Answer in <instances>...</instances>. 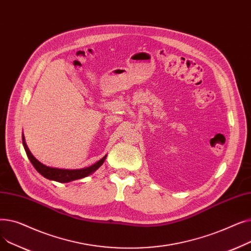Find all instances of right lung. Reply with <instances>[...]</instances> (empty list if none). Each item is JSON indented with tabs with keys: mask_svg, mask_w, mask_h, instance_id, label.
Segmentation results:
<instances>
[{
	"mask_svg": "<svg viewBox=\"0 0 251 251\" xmlns=\"http://www.w3.org/2000/svg\"><path fill=\"white\" fill-rule=\"evenodd\" d=\"M22 141H23V147H24V150L26 151V154H27L29 161L31 162V164L33 165V167L35 168L37 172L41 175H43L45 178L49 179V180H54V181L61 182V183H67V182H71V181H74V180H77V179H81V178L87 177L88 175L96 172V171L102 165V163L105 160V157H107V154H105L102 157V159H100L96 164L91 165L87 168H83V169L66 170V169L50 168V167H47L46 165L42 164L41 162H38L35 159V157L32 155L30 151L28 150L27 146H26L25 139H24L23 135H22Z\"/></svg>",
	"mask_w": 251,
	"mask_h": 251,
	"instance_id": "add662e5",
	"label": "right lung"
}]
</instances>
